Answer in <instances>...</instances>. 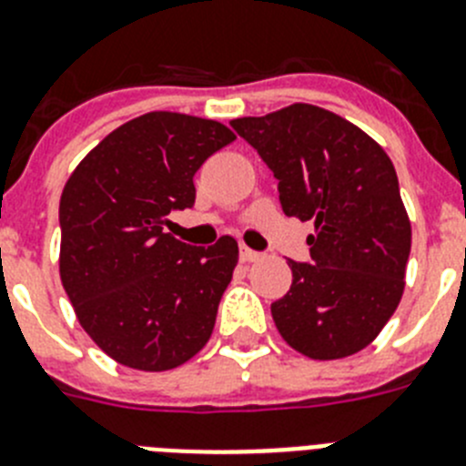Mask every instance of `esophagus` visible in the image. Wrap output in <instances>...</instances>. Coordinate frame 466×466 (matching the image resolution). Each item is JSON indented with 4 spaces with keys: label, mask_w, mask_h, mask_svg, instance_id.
I'll return each instance as SVG.
<instances>
[{
    "label": "esophagus",
    "mask_w": 466,
    "mask_h": 466,
    "mask_svg": "<svg viewBox=\"0 0 466 466\" xmlns=\"http://www.w3.org/2000/svg\"><path fill=\"white\" fill-rule=\"evenodd\" d=\"M258 257H261V254H258V252H254V249H249V247H245V245L240 247V258H242V261H245V263H249V261H257Z\"/></svg>",
    "instance_id": "obj_1"
}]
</instances>
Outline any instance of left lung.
I'll use <instances>...</instances> for the list:
<instances>
[{
    "label": "left lung",
    "mask_w": 466,
    "mask_h": 466,
    "mask_svg": "<svg viewBox=\"0 0 466 466\" xmlns=\"http://www.w3.org/2000/svg\"><path fill=\"white\" fill-rule=\"evenodd\" d=\"M230 126L273 170L284 214L315 224L310 263L289 258V291L270 306L275 327L310 360L355 355L403 294L410 221L392 160L322 106L299 102Z\"/></svg>",
    "instance_id": "obj_1"
}]
</instances>
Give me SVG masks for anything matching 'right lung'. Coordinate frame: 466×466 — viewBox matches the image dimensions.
<instances>
[{
    "mask_svg": "<svg viewBox=\"0 0 466 466\" xmlns=\"http://www.w3.org/2000/svg\"><path fill=\"white\" fill-rule=\"evenodd\" d=\"M233 139L224 123L151 111L106 135L65 184L60 279L81 327L118 364L167 371L212 336L236 238L193 247L166 226L196 203L198 167Z\"/></svg>",
    "mask_w": 466,
    "mask_h": 466,
    "instance_id": "obj_1",
    "label": "right lung"
}]
</instances>
